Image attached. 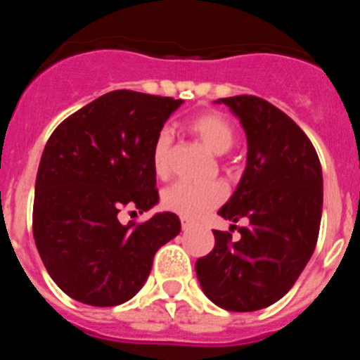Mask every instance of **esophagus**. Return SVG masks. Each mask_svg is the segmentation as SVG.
I'll return each instance as SVG.
<instances>
[{
    "label": "esophagus",
    "instance_id": "34e87169",
    "mask_svg": "<svg viewBox=\"0 0 360 360\" xmlns=\"http://www.w3.org/2000/svg\"><path fill=\"white\" fill-rule=\"evenodd\" d=\"M180 221H182V229H184V231H186V229H189L191 225L195 224V221H193V219H189V218H184V216H182V218H180Z\"/></svg>",
    "mask_w": 360,
    "mask_h": 360
}]
</instances>
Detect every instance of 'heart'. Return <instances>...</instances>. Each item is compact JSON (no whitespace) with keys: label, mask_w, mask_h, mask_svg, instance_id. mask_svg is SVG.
I'll return each mask as SVG.
<instances>
[{"label":"heart","mask_w":360,"mask_h":360,"mask_svg":"<svg viewBox=\"0 0 360 360\" xmlns=\"http://www.w3.org/2000/svg\"><path fill=\"white\" fill-rule=\"evenodd\" d=\"M187 129L207 146L212 153H225L236 139V131L231 120L219 111H203L187 120ZM171 153L173 136L167 129H162L151 148L153 173L160 180L171 176ZM227 198V187L221 182H174L162 193V205L167 211L184 218L195 219L207 214Z\"/></svg>","instance_id":"1"}]
</instances>
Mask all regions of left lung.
I'll list each match as a JSON object with an SVG mask.
<instances>
[{
	"label": "left lung",
	"mask_w": 360,
	"mask_h": 360,
	"mask_svg": "<svg viewBox=\"0 0 360 360\" xmlns=\"http://www.w3.org/2000/svg\"><path fill=\"white\" fill-rule=\"evenodd\" d=\"M240 117L249 142L236 193L218 214L247 227L214 232V249L196 262L212 303L231 311L270 307L287 294L316 249L323 173L316 148L279 108L256 95L218 98Z\"/></svg>",
	"instance_id": "left-lung-1"
}]
</instances>
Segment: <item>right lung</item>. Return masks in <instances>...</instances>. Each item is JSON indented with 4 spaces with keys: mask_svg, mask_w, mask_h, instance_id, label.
I'll list each match as a JSON object with an SVG mask.
<instances>
[{
    "mask_svg": "<svg viewBox=\"0 0 360 360\" xmlns=\"http://www.w3.org/2000/svg\"><path fill=\"white\" fill-rule=\"evenodd\" d=\"M182 98L115 90L63 120L44 146L32 231L50 278L91 307L141 290L162 245L180 232L174 212L122 225L120 211L158 202L151 148Z\"/></svg>",
    "mask_w": 360,
    "mask_h": 360,
    "instance_id": "add662e5",
    "label": "right lung"
}]
</instances>
